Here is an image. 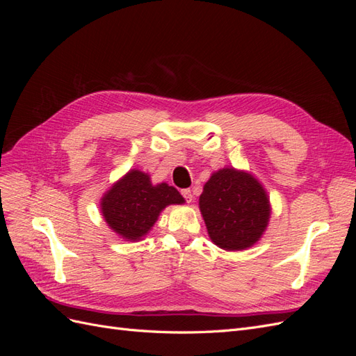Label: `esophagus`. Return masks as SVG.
I'll use <instances>...</instances> for the list:
<instances>
[{"label":"esophagus","mask_w":356,"mask_h":356,"mask_svg":"<svg viewBox=\"0 0 356 356\" xmlns=\"http://www.w3.org/2000/svg\"><path fill=\"white\" fill-rule=\"evenodd\" d=\"M181 195L184 196V199H186L188 203L193 202V195H191V190H190V188H184V190H182Z\"/></svg>","instance_id":"esophagus-1"}]
</instances>
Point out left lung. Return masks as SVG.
<instances>
[{
	"label": "left lung",
	"instance_id": "left-lung-1",
	"mask_svg": "<svg viewBox=\"0 0 356 356\" xmlns=\"http://www.w3.org/2000/svg\"><path fill=\"white\" fill-rule=\"evenodd\" d=\"M199 209L209 239L224 251H245L263 238L270 199L251 172L225 166L203 186Z\"/></svg>",
	"mask_w": 356,
	"mask_h": 356
}]
</instances>
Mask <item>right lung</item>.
<instances>
[{"instance_id":"obj_1","label":"right lung","mask_w":356,"mask_h":356,"mask_svg":"<svg viewBox=\"0 0 356 356\" xmlns=\"http://www.w3.org/2000/svg\"><path fill=\"white\" fill-rule=\"evenodd\" d=\"M186 203L179 191L166 182L153 184L139 169H131L104 193L101 213L108 227L129 242L143 241L169 204Z\"/></svg>"}]
</instances>
